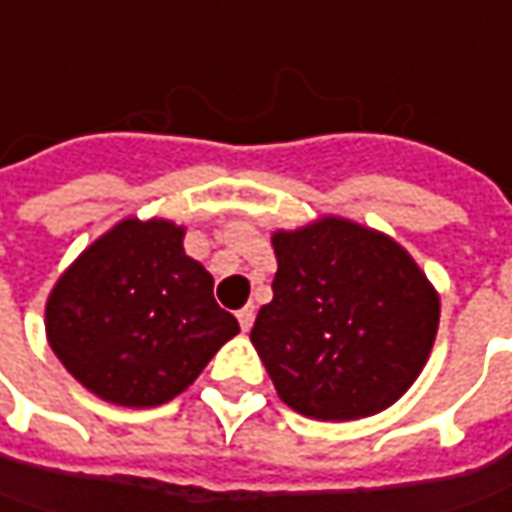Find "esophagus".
Here are the masks:
<instances>
[{
    "mask_svg": "<svg viewBox=\"0 0 512 512\" xmlns=\"http://www.w3.org/2000/svg\"><path fill=\"white\" fill-rule=\"evenodd\" d=\"M237 321H240V329H243V332H249V329H252V323H255V306H252V303H246V306L237 312Z\"/></svg>",
    "mask_w": 512,
    "mask_h": 512,
    "instance_id": "esophagus-1",
    "label": "esophagus"
}]
</instances>
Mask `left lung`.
Returning a JSON list of instances; mask_svg holds the SVG:
<instances>
[{"mask_svg": "<svg viewBox=\"0 0 512 512\" xmlns=\"http://www.w3.org/2000/svg\"><path fill=\"white\" fill-rule=\"evenodd\" d=\"M275 298L252 344L300 415L352 421L395 404L424 369L438 295L395 240L341 217L272 237Z\"/></svg>", "mask_w": 512, "mask_h": 512, "instance_id": "obj_1", "label": "left lung"}]
</instances>
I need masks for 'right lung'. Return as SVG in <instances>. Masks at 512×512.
Listing matches in <instances>:
<instances>
[{"mask_svg": "<svg viewBox=\"0 0 512 512\" xmlns=\"http://www.w3.org/2000/svg\"><path fill=\"white\" fill-rule=\"evenodd\" d=\"M45 326L65 369L120 407L171 401L240 332L166 220H123L88 246L54 286Z\"/></svg>", "mask_w": 512, "mask_h": 512, "instance_id": "1", "label": "right lung"}]
</instances>
